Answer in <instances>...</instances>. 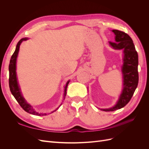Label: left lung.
<instances>
[{"label": "left lung", "instance_id": "8db88e82", "mask_svg": "<svg viewBox=\"0 0 149 149\" xmlns=\"http://www.w3.org/2000/svg\"><path fill=\"white\" fill-rule=\"evenodd\" d=\"M116 35L115 42H109L110 45L116 49H123L124 63L122 67L123 74V89L116 104L104 111H114L124 107L130 101L139 83L138 54L132 38L124 31L112 30Z\"/></svg>", "mask_w": 149, "mask_h": 149}]
</instances>
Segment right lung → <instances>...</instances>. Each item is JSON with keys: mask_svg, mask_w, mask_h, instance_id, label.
Listing matches in <instances>:
<instances>
[{"mask_svg": "<svg viewBox=\"0 0 149 149\" xmlns=\"http://www.w3.org/2000/svg\"><path fill=\"white\" fill-rule=\"evenodd\" d=\"M29 38H22L20 41L18 42L17 47L15 48V50L14 53H13V55L11 57V59L10 60V64L9 66H8V70H9V88L12 94V95L14 96L15 98V100L19 102L20 106L22 107L24 111L26 112H27L28 113H30L31 114L35 115V116H46L47 114L46 113H39V112L36 111L32 107L31 105H30L29 104L26 102L24 97L22 96V94L20 91V89L19 88V84H18L17 81V74H16V61H17V58L18 56V53H19V48L20 45L22 42L25 41V40H27ZM70 82V80L68 81L66 84V86H65V92H64V99L65 100L66 94V90H67V87L68 85V83ZM61 104H60L61 106ZM60 107V106H59ZM58 109V107L56 109ZM55 110L53 111L52 112H53L54 111H56Z\"/></svg>", "mask_w": 149, "mask_h": 149, "instance_id": "obj_1", "label": "right lung"}]
</instances>
